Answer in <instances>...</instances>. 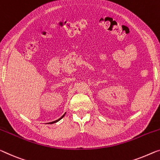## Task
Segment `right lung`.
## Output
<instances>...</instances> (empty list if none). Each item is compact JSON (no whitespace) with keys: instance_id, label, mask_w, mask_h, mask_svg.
<instances>
[{"instance_id":"obj_1","label":"right lung","mask_w":160,"mask_h":160,"mask_svg":"<svg viewBox=\"0 0 160 160\" xmlns=\"http://www.w3.org/2000/svg\"><path fill=\"white\" fill-rule=\"evenodd\" d=\"M65 114H66V113H65V114H63V116H62V117H61V118H59V119H57V120H56V121H53V122H49V123H47V124H53V123H56V122H58V121H59V120H60V119H62V118H63V117H64V116H65Z\"/></svg>"}]
</instances>
